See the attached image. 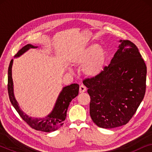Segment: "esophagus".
Wrapping results in <instances>:
<instances>
[{
  "label": "esophagus",
  "mask_w": 152,
  "mask_h": 152,
  "mask_svg": "<svg viewBox=\"0 0 152 152\" xmlns=\"http://www.w3.org/2000/svg\"><path fill=\"white\" fill-rule=\"evenodd\" d=\"M86 91V86H85L84 84H81L80 86V93H82L85 92V91Z\"/></svg>",
  "instance_id": "esophagus-1"
}]
</instances>
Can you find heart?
Listing matches in <instances>:
<instances>
[{
  "mask_svg": "<svg viewBox=\"0 0 152 152\" xmlns=\"http://www.w3.org/2000/svg\"><path fill=\"white\" fill-rule=\"evenodd\" d=\"M75 61L84 65L83 72L89 77H95L103 71L106 63V54L98 44H91L80 51Z\"/></svg>",
  "mask_w": 152,
  "mask_h": 152,
  "instance_id": "heart-1",
  "label": "heart"
}]
</instances>
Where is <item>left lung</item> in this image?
I'll use <instances>...</instances> for the list:
<instances>
[{"label":"left lung","instance_id":"obj_1","mask_svg":"<svg viewBox=\"0 0 152 152\" xmlns=\"http://www.w3.org/2000/svg\"><path fill=\"white\" fill-rule=\"evenodd\" d=\"M120 42L109 65L98 75L83 81L91 97V119L102 128L127 123L146 90L147 66L138 48L129 40Z\"/></svg>","mask_w":152,"mask_h":152}]
</instances>
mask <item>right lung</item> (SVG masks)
<instances>
[{"label": "right lung", "instance_id": "right-lung-1", "mask_svg": "<svg viewBox=\"0 0 152 152\" xmlns=\"http://www.w3.org/2000/svg\"><path fill=\"white\" fill-rule=\"evenodd\" d=\"M37 46H34L31 44H28L23 47L14 57H18L28 51L30 48H36ZM13 64V59L10 61L9 68H8V84L7 90L9 97L12 104L14 109L16 110L19 115L25 122H27L30 127L35 130L41 131L44 132H51L59 129L63 125L64 120L66 118V113L68 106L72 99L77 96L79 93V85L77 84H72L69 86L64 87L54 107L53 111L49 115L42 118H36L29 117L26 113H24L16 100L14 95V85L12 77V68Z\"/></svg>", "mask_w": 152, "mask_h": 152}]
</instances>
